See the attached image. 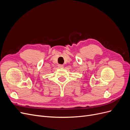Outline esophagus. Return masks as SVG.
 Returning <instances> with one entry per match:
<instances>
[{
	"mask_svg": "<svg viewBox=\"0 0 130 130\" xmlns=\"http://www.w3.org/2000/svg\"><path fill=\"white\" fill-rule=\"evenodd\" d=\"M63 67H64V66L62 65V64H59V65H58V67L60 68H63Z\"/></svg>",
	"mask_w": 130,
	"mask_h": 130,
	"instance_id": "1",
	"label": "esophagus"
}]
</instances>
